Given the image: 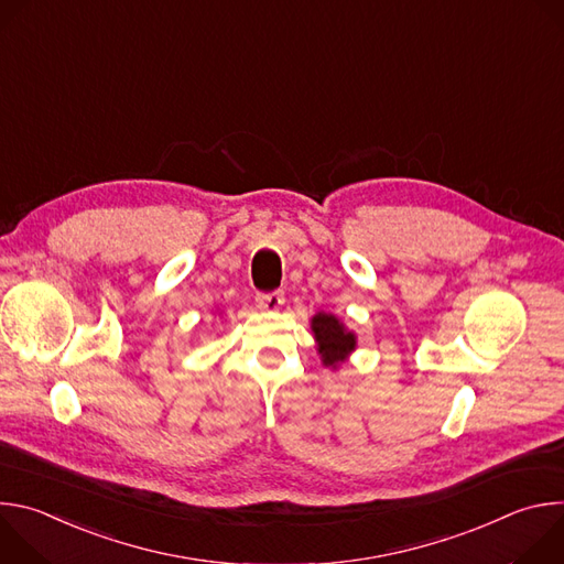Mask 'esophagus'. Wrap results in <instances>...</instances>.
<instances>
[{
  "mask_svg": "<svg viewBox=\"0 0 564 564\" xmlns=\"http://www.w3.org/2000/svg\"><path fill=\"white\" fill-rule=\"evenodd\" d=\"M283 292H261L257 294V305L261 310H279L283 305Z\"/></svg>",
  "mask_w": 564,
  "mask_h": 564,
  "instance_id": "obj_1",
  "label": "esophagus"
}]
</instances>
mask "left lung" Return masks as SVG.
Instances as JSON below:
<instances>
[{
  "mask_svg": "<svg viewBox=\"0 0 564 564\" xmlns=\"http://www.w3.org/2000/svg\"><path fill=\"white\" fill-rule=\"evenodd\" d=\"M312 333L318 341V352L326 366H337L355 350V335L339 324V318L326 312H318L312 318Z\"/></svg>",
  "mask_w": 564,
  "mask_h": 564,
  "instance_id": "8db88e82",
  "label": "left lung"
}]
</instances>
